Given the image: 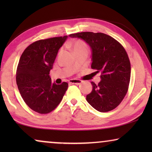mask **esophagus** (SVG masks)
<instances>
[{
	"mask_svg": "<svg viewBox=\"0 0 152 152\" xmlns=\"http://www.w3.org/2000/svg\"><path fill=\"white\" fill-rule=\"evenodd\" d=\"M83 82L80 80H77V79H73V80H69V84H80Z\"/></svg>",
	"mask_w": 152,
	"mask_h": 152,
	"instance_id": "esophagus-1",
	"label": "esophagus"
}]
</instances>
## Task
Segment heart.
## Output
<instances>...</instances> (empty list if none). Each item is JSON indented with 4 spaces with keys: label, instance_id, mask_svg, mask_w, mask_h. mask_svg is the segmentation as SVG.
<instances>
[{
    "label": "heart",
    "instance_id": "1",
    "mask_svg": "<svg viewBox=\"0 0 152 152\" xmlns=\"http://www.w3.org/2000/svg\"><path fill=\"white\" fill-rule=\"evenodd\" d=\"M70 48L74 53H78L81 52H88V46L84 41L77 40L69 45Z\"/></svg>",
    "mask_w": 152,
    "mask_h": 152
}]
</instances>
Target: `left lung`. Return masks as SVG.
Wrapping results in <instances>:
<instances>
[{"mask_svg":"<svg viewBox=\"0 0 152 152\" xmlns=\"http://www.w3.org/2000/svg\"><path fill=\"white\" fill-rule=\"evenodd\" d=\"M86 41L92 50V69L100 72L98 84L91 82L93 90L86 100L99 112H108L121 103L128 91L131 64L124 47L109 35L84 32L71 34Z\"/></svg>","mask_w":152,"mask_h":152,"instance_id":"1","label":"left lung"}]
</instances>
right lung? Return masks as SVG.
<instances>
[{"instance_id":"obj_1","label":"right lung","mask_w":152,"mask_h":152,"mask_svg":"<svg viewBox=\"0 0 152 152\" xmlns=\"http://www.w3.org/2000/svg\"><path fill=\"white\" fill-rule=\"evenodd\" d=\"M67 38L64 36L37 41L28 45L20 56L16 84L26 104L39 113L53 111L68 89L67 82L56 84L49 75L58 51Z\"/></svg>"}]
</instances>
